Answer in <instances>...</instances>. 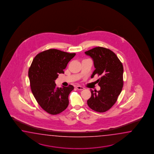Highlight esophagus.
<instances>
[{
    "instance_id": "1",
    "label": "esophagus",
    "mask_w": 154,
    "mask_h": 154,
    "mask_svg": "<svg viewBox=\"0 0 154 154\" xmlns=\"http://www.w3.org/2000/svg\"><path fill=\"white\" fill-rule=\"evenodd\" d=\"M75 88H77L78 90H82L84 89V88L82 87L81 86H76Z\"/></svg>"
}]
</instances>
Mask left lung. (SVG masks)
<instances>
[{
  "mask_svg": "<svg viewBox=\"0 0 154 154\" xmlns=\"http://www.w3.org/2000/svg\"><path fill=\"white\" fill-rule=\"evenodd\" d=\"M91 57L95 70L91 78L97 74L101 89L91 90V96L87 101L90 108L95 111L105 112L117 101L123 86V66L115 53L110 49L97 47L85 52Z\"/></svg>",
  "mask_w": 154,
  "mask_h": 154,
  "instance_id": "1",
  "label": "left lung"
}]
</instances>
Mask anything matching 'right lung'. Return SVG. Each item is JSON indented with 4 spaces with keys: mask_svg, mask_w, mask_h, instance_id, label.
Instances as JSON below:
<instances>
[{
    "mask_svg": "<svg viewBox=\"0 0 154 154\" xmlns=\"http://www.w3.org/2000/svg\"><path fill=\"white\" fill-rule=\"evenodd\" d=\"M75 53L56 49L39 53L33 60L29 70L31 89L37 103L51 115L59 114L69 105L68 96L74 86L57 88L55 80L59 74H64L69 61Z\"/></svg>",
    "mask_w": 154,
    "mask_h": 154,
    "instance_id": "right-lung-1",
    "label": "right lung"
}]
</instances>
